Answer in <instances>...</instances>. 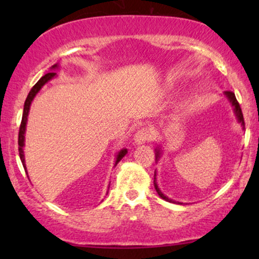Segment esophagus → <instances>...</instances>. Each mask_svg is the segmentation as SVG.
<instances>
[{
  "instance_id": "1",
  "label": "esophagus",
  "mask_w": 259,
  "mask_h": 259,
  "mask_svg": "<svg viewBox=\"0 0 259 259\" xmlns=\"http://www.w3.org/2000/svg\"><path fill=\"white\" fill-rule=\"evenodd\" d=\"M153 136H154L153 127L144 126L135 134L134 140H135L136 145H140V144H145V142H147V141H151V140L153 139Z\"/></svg>"
}]
</instances>
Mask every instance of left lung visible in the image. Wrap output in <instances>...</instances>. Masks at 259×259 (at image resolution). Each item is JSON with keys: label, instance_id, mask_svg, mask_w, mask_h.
<instances>
[{"label": "left lung", "instance_id": "1", "mask_svg": "<svg viewBox=\"0 0 259 259\" xmlns=\"http://www.w3.org/2000/svg\"><path fill=\"white\" fill-rule=\"evenodd\" d=\"M224 95L228 97V100L230 101V103H231V105H233V107H234V112H235V115H236V118H237V121H239V123L241 124V125H242L243 127H245V120H243V115H242L241 107H240L239 102H237L236 97H235V94H234L233 91H225ZM160 154H162V151H160V148H159V147L156 148V160L159 159ZM153 184H154V189H156L157 194H158V195L160 196V197L163 198V200H165V201H168V202H173V203H175V201L170 200V198H168L167 196L163 195L162 191H160V190H159V187H158V185H157V183H156V171H154V181H153ZM178 203H179V202H178Z\"/></svg>", "mask_w": 259, "mask_h": 259}]
</instances>
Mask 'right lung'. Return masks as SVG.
I'll use <instances>...</instances> for the list:
<instances>
[{"instance_id":"add662e5","label":"right lung","mask_w":259,"mask_h":259,"mask_svg":"<svg viewBox=\"0 0 259 259\" xmlns=\"http://www.w3.org/2000/svg\"><path fill=\"white\" fill-rule=\"evenodd\" d=\"M58 68V64H55L51 67V72H49L47 74H45V75L41 78L36 84L34 85V88L31 89L30 92H29L28 97H26L25 100V103H24V111H23V118H22V123H20V127H19V135H18V145H19V147H18V150H19V157H20V160H22L23 163V167L24 169H26V165H25V158H24V151H23V147H24V141H25V129H26V121H28V114H29V109H30V106H31V102L32 100H34V97L36 96V94L38 91H40V89L42 88V86L46 84L49 80H51L52 78H55L56 76V73L53 72V69H57ZM127 151L124 148V150H121L118 152L117 154V159H115V164L117 165L118 163H119V160L123 158L124 156H125Z\"/></svg>"}]
</instances>
